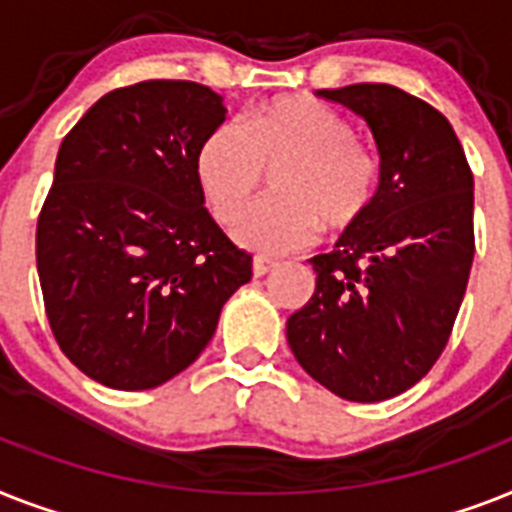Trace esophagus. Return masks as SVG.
I'll return each mask as SVG.
<instances>
[{
  "mask_svg": "<svg viewBox=\"0 0 512 512\" xmlns=\"http://www.w3.org/2000/svg\"><path fill=\"white\" fill-rule=\"evenodd\" d=\"M273 268H276V263H273V260H268V257H255V260H252V273H255V278L268 276Z\"/></svg>",
  "mask_w": 512,
  "mask_h": 512,
  "instance_id": "1",
  "label": "esophagus"
}]
</instances>
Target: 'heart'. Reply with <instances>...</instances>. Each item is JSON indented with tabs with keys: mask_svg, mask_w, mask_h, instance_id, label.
<instances>
[{
	"mask_svg": "<svg viewBox=\"0 0 512 512\" xmlns=\"http://www.w3.org/2000/svg\"><path fill=\"white\" fill-rule=\"evenodd\" d=\"M355 123L331 105L305 94L273 97L247 115L223 120L194 152V178L218 223H231L264 183L274 179L276 200L236 217L231 236L257 255H286L321 234L355 231L378 197L381 162Z\"/></svg>",
	"mask_w": 512,
	"mask_h": 512,
	"instance_id": "1",
	"label": "heart"
}]
</instances>
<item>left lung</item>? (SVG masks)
<instances>
[{
  "label": "left lung",
  "instance_id": "obj_1",
  "mask_svg": "<svg viewBox=\"0 0 512 512\" xmlns=\"http://www.w3.org/2000/svg\"><path fill=\"white\" fill-rule=\"evenodd\" d=\"M318 97L371 126L381 186L368 218L315 255V294L286 321L297 363L328 392L381 402L418 384L447 347L473 252V173L450 120L389 86Z\"/></svg>",
  "mask_w": 512,
  "mask_h": 512
}]
</instances>
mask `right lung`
Wrapping results in <instances>:
<instances>
[{
  "mask_svg": "<svg viewBox=\"0 0 512 512\" xmlns=\"http://www.w3.org/2000/svg\"><path fill=\"white\" fill-rule=\"evenodd\" d=\"M223 120L213 89L155 78L105 94L62 139L36 226L44 310L70 363L110 389L186 371L252 278L194 178Z\"/></svg>",
  "mask_w": 512,
  "mask_h": 512,
  "instance_id": "obj_1",
  "label": "right lung"
}]
</instances>
